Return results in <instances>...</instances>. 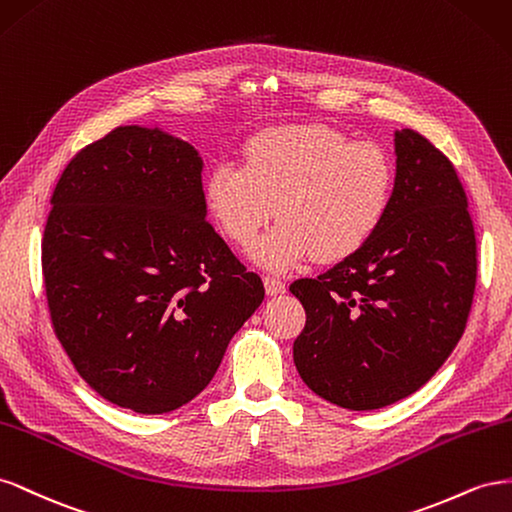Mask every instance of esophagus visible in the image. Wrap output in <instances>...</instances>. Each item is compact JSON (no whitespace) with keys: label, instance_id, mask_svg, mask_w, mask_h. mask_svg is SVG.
Segmentation results:
<instances>
[{"label":"esophagus","instance_id":"34e87169","mask_svg":"<svg viewBox=\"0 0 512 512\" xmlns=\"http://www.w3.org/2000/svg\"><path fill=\"white\" fill-rule=\"evenodd\" d=\"M264 285H266V294L268 296H279L285 291V281L279 279V276H266L264 279Z\"/></svg>","mask_w":512,"mask_h":512}]
</instances>
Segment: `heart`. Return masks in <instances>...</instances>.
I'll return each instance as SVG.
<instances>
[{
	"label": "heart",
	"instance_id": "1",
	"mask_svg": "<svg viewBox=\"0 0 512 512\" xmlns=\"http://www.w3.org/2000/svg\"><path fill=\"white\" fill-rule=\"evenodd\" d=\"M397 167L377 143L328 126H276L248 137L240 160H221L206 178V206L223 236L246 246L274 214L251 255L270 270L306 257L341 261L386 221Z\"/></svg>",
	"mask_w": 512,
	"mask_h": 512
}]
</instances>
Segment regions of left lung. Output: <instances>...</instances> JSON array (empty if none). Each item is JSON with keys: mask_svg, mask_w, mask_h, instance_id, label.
Instances as JSON below:
<instances>
[{"mask_svg": "<svg viewBox=\"0 0 512 512\" xmlns=\"http://www.w3.org/2000/svg\"><path fill=\"white\" fill-rule=\"evenodd\" d=\"M397 186L358 253L289 285L306 311L294 362L321 399L379 410L425 386L459 343L476 287V236L450 160L416 130L394 133Z\"/></svg>", "mask_w": 512, "mask_h": 512, "instance_id": "8db88e82", "label": "left lung"}]
</instances>
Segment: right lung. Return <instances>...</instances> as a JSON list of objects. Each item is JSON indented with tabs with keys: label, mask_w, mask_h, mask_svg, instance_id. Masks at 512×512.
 I'll return each instance as SVG.
<instances>
[{
	"label": "right lung",
	"mask_w": 512,
	"mask_h": 512,
	"mask_svg": "<svg viewBox=\"0 0 512 512\" xmlns=\"http://www.w3.org/2000/svg\"><path fill=\"white\" fill-rule=\"evenodd\" d=\"M201 171L191 143L120 126L70 160L51 197L53 330L90 388L137 414L193 401L266 294L206 221Z\"/></svg>",
	"instance_id": "right-lung-1"
}]
</instances>
